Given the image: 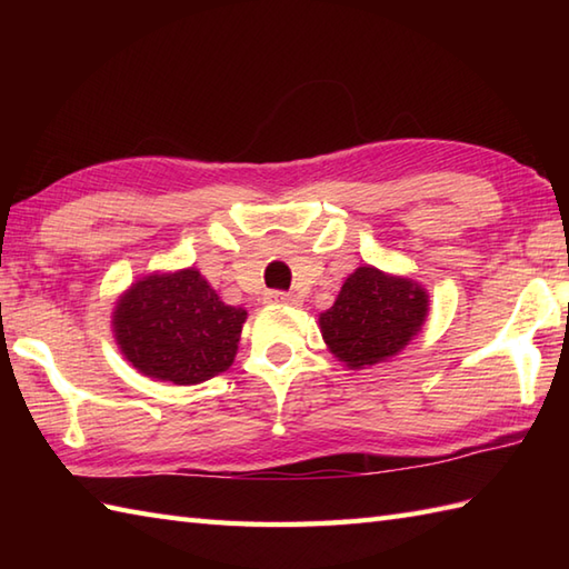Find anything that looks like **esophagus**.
<instances>
[{
    "label": "esophagus",
    "instance_id": "34e87169",
    "mask_svg": "<svg viewBox=\"0 0 569 569\" xmlns=\"http://www.w3.org/2000/svg\"><path fill=\"white\" fill-rule=\"evenodd\" d=\"M269 303H278V306H298L300 300L293 293H283V291H271L269 293Z\"/></svg>",
    "mask_w": 569,
    "mask_h": 569
}]
</instances>
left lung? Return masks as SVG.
<instances>
[{
	"mask_svg": "<svg viewBox=\"0 0 569 569\" xmlns=\"http://www.w3.org/2000/svg\"><path fill=\"white\" fill-rule=\"evenodd\" d=\"M428 303L426 288L410 278L359 266L347 276L335 306L320 312L322 340L349 369L381 365L422 330Z\"/></svg>",
	"mask_w": 569,
	"mask_h": 569,
	"instance_id": "obj_1",
	"label": "left lung"
}]
</instances>
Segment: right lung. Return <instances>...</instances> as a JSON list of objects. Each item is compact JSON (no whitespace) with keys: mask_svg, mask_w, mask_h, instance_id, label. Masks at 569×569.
I'll return each instance as SVG.
<instances>
[{"mask_svg":"<svg viewBox=\"0 0 569 569\" xmlns=\"http://www.w3.org/2000/svg\"><path fill=\"white\" fill-rule=\"evenodd\" d=\"M244 308L227 306L198 269L149 273L119 296L114 340L156 381L202 383L232 367Z\"/></svg>","mask_w":569,"mask_h":569,"instance_id":"add662e5","label":"right lung"}]
</instances>
